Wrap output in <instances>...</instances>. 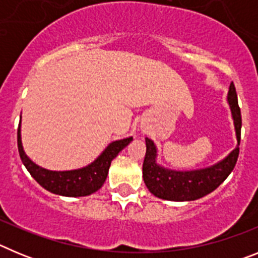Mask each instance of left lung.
Segmentation results:
<instances>
[{"mask_svg": "<svg viewBox=\"0 0 258 258\" xmlns=\"http://www.w3.org/2000/svg\"><path fill=\"white\" fill-rule=\"evenodd\" d=\"M235 125L238 147L226 159L206 169L191 172H175L165 169L156 163V147L154 142L146 138V156L143 161V181L155 197L172 202H190L206 197L222 183L232 172L239 156L240 143L241 113L238 104V95L234 84H230L227 94Z\"/></svg>", "mask_w": 258, "mask_h": 258, "instance_id": "left-lung-1", "label": "left lung"}]
</instances>
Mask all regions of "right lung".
Segmentation results:
<instances>
[{
  "mask_svg": "<svg viewBox=\"0 0 258 258\" xmlns=\"http://www.w3.org/2000/svg\"><path fill=\"white\" fill-rule=\"evenodd\" d=\"M132 141H133L132 137L125 140L115 141L102 152L101 156L98 157L94 163L85 166L83 169L52 172V170L44 169L29 160L28 156L23 151L22 141H20V127L18 129V150H19L20 159L32 177L50 192L71 198L86 197L99 190L106 181L111 161Z\"/></svg>",
  "mask_w": 258,
  "mask_h": 258,
  "instance_id": "obj_1",
  "label": "right lung"
}]
</instances>
